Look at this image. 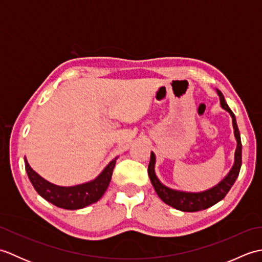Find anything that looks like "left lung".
<instances>
[{
    "mask_svg": "<svg viewBox=\"0 0 262 262\" xmlns=\"http://www.w3.org/2000/svg\"><path fill=\"white\" fill-rule=\"evenodd\" d=\"M217 96L220 97V103L222 109L226 110L230 114L232 118V125L233 130H234V137L236 141V148L234 152V162L231 170L229 171L223 179H222L217 185L211 187L209 189H206L204 191H183L178 190V189H172L168 186L163 185L160 181L157 173H155V163H157V157H155L154 152H151V159H149L148 163V176L149 180L152 182V186L154 187V190L157 191L158 196L161 198L162 202L166 205L171 206L178 210L181 211H198L210 207L223 199L226 193L230 191L232 186L234 185L235 180L237 179V176L240 173L241 164H242V144H241V136L240 132H238L236 118L234 114L232 113L229 105H227L224 96L222 94L220 90L216 89Z\"/></svg>",
    "mask_w": 262,
    "mask_h": 262,
    "instance_id": "left-lung-1",
    "label": "left lung"
}]
</instances>
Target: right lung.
<instances>
[{
  "mask_svg": "<svg viewBox=\"0 0 262 262\" xmlns=\"http://www.w3.org/2000/svg\"><path fill=\"white\" fill-rule=\"evenodd\" d=\"M117 159L118 157L110 161L108 165L101 171V173L93 180L70 187L54 185V183L43 179L31 168L26 157L25 165L28 178H29L33 188L43 199L59 208L74 210L84 208L89 205L97 203L103 196L110 183Z\"/></svg>",
  "mask_w": 262,
  "mask_h": 262,
  "instance_id": "add662e5",
  "label": "right lung"
}]
</instances>
